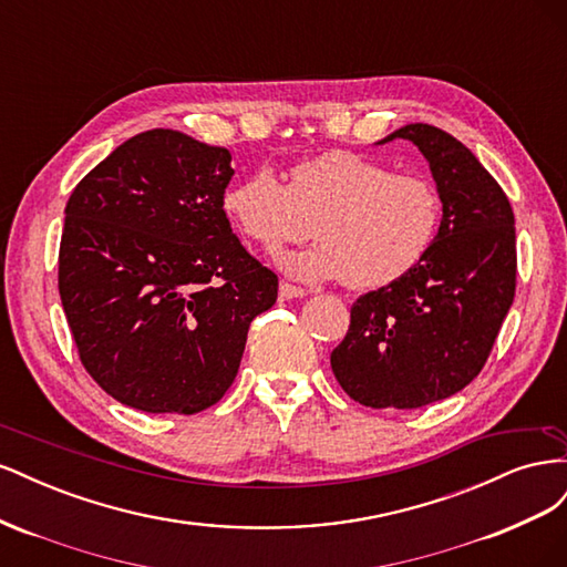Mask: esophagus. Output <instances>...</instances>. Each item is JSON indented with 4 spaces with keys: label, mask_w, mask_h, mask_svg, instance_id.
Returning a JSON list of instances; mask_svg holds the SVG:
<instances>
[{
    "label": "esophagus",
    "mask_w": 567,
    "mask_h": 567,
    "mask_svg": "<svg viewBox=\"0 0 567 567\" xmlns=\"http://www.w3.org/2000/svg\"><path fill=\"white\" fill-rule=\"evenodd\" d=\"M305 296H307V290L300 288V286L286 284V281L279 286V298L281 300H293V298H305Z\"/></svg>",
    "instance_id": "esophagus-1"
}]
</instances>
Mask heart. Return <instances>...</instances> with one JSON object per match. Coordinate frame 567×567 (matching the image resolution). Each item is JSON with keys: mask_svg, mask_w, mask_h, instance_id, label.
Masks as SVG:
<instances>
[{"mask_svg": "<svg viewBox=\"0 0 567 567\" xmlns=\"http://www.w3.org/2000/svg\"><path fill=\"white\" fill-rule=\"evenodd\" d=\"M221 208L231 225L267 250L319 241L279 255V267L302 281L340 279L352 290L402 279L433 246L442 200L433 182L400 175L352 151H326L296 163L284 184L257 167L227 186Z\"/></svg>", "mask_w": 567, "mask_h": 567, "instance_id": "b5f03b06", "label": "heart"}]
</instances>
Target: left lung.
Returning <instances> with one entry per match:
<instances>
[{
    "instance_id": "obj_1",
    "label": "left lung",
    "mask_w": 567,
    "mask_h": 567,
    "mask_svg": "<svg viewBox=\"0 0 567 567\" xmlns=\"http://www.w3.org/2000/svg\"><path fill=\"white\" fill-rule=\"evenodd\" d=\"M431 165L442 221L423 260L402 279L359 296L331 352L336 381L371 409H419L483 371L516 296V219L504 188L452 134L406 125Z\"/></svg>"
}]
</instances>
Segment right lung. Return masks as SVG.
<instances>
[{
    "mask_svg": "<svg viewBox=\"0 0 567 567\" xmlns=\"http://www.w3.org/2000/svg\"><path fill=\"white\" fill-rule=\"evenodd\" d=\"M231 153L175 130L120 144L73 188L59 293L82 367L113 400L198 414L225 398L279 279L221 208Z\"/></svg>",
    "mask_w": 567,
    "mask_h": 567,
    "instance_id": "right-lung-1",
    "label": "right lung"
}]
</instances>
